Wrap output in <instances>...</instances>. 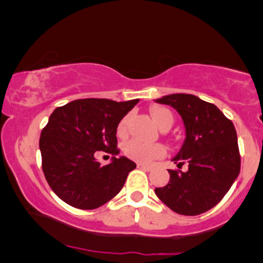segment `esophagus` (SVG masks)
<instances>
[{
    "label": "esophagus",
    "mask_w": 263,
    "mask_h": 263,
    "mask_svg": "<svg viewBox=\"0 0 263 263\" xmlns=\"http://www.w3.org/2000/svg\"><path fill=\"white\" fill-rule=\"evenodd\" d=\"M138 167L142 168V170H145V171H151L153 168V166H151V165H145V164H141V163L138 164Z\"/></svg>",
    "instance_id": "obj_1"
}]
</instances>
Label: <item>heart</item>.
Returning <instances> with one entry per match:
<instances>
[{
  "label": "heart",
  "mask_w": 263,
  "mask_h": 263,
  "mask_svg": "<svg viewBox=\"0 0 263 263\" xmlns=\"http://www.w3.org/2000/svg\"><path fill=\"white\" fill-rule=\"evenodd\" d=\"M151 114H152L154 122H156L160 128H163L165 124H172V121H174V117H172L170 110L165 109V107H153V109L151 110ZM128 122V116L123 117L120 121L116 130L118 138L123 139L127 136ZM122 149H123L125 157L141 164H149L151 161L158 159V158L164 157L165 154H166V148H165L161 143H145L136 139L129 140V141L125 142Z\"/></svg>",
  "instance_id": "1"
}]
</instances>
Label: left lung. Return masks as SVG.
Wrapping results in <instances>:
<instances>
[{
	"mask_svg": "<svg viewBox=\"0 0 263 263\" xmlns=\"http://www.w3.org/2000/svg\"><path fill=\"white\" fill-rule=\"evenodd\" d=\"M157 103L171 105L184 122L186 138L168 170L170 181L156 188V194L176 213L197 215L218 204L240 171L237 133L214 104L193 95L165 96ZM187 164L189 170L180 168Z\"/></svg>",
	"mask_w": 263,
	"mask_h": 263,
	"instance_id": "left-lung-1",
	"label": "left lung"
}]
</instances>
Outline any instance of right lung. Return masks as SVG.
I'll list each match as a JSON object with an SVG mask.
<instances>
[{
    "instance_id": "obj_1",
    "label": "right lung",
    "mask_w": 263,
    "mask_h": 263,
    "mask_svg": "<svg viewBox=\"0 0 263 263\" xmlns=\"http://www.w3.org/2000/svg\"><path fill=\"white\" fill-rule=\"evenodd\" d=\"M139 99H78L53 110L43 128L39 148L42 168L52 192L79 210H95L117 195L136 164L120 154L116 130ZM97 150L113 156L100 165Z\"/></svg>"
}]
</instances>
